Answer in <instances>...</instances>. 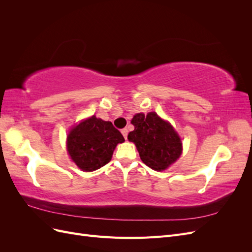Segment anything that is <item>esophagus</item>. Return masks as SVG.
Segmentation results:
<instances>
[{"instance_id": "1", "label": "esophagus", "mask_w": 252, "mask_h": 252, "mask_svg": "<svg viewBox=\"0 0 252 252\" xmlns=\"http://www.w3.org/2000/svg\"><path fill=\"white\" fill-rule=\"evenodd\" d=\"M122 134L124 135V138L127 140V135H128V130L126 128H124V129H122Z\"/></svg>"}]
</instances>
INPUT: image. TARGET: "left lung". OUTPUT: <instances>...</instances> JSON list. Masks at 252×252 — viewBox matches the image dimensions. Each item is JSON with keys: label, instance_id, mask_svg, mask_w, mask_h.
<instances>
[{"label": "left lung", "instance_id": "8db88e82", "mask_svg": "<svg viewBox=\"0 0 252 252\" xmlns=\"http://www.w3.org/2000/svg\"><path fill=\"white\" fill-rule=\"evenodd\" d=\"M134 130L128 140L135 144L144 164L157 171L165 170L180 158L182 142L172 126L156 112L135 114L131 120Z\"/></svg>", "mask_w": 252, "mask_h": 252}]
</instances>
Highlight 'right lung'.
<instances>
[{
    "mask_svg": "<svg viewBox=\"0 0 252 252\" xmlns=\"http://www.w3.org/2000/svg\"><path fill=\"white\" fill-rule=\"evenodd\" d=\"M124 141L111 122L93 116L71 129L67 138V150L82 170L94 171L109 163L114 148Z\"/></svg>",
    "mask_w": 252,
    "mask_h": 252,
    "instance_id": "right-lung-1",
    "label": "right lung"
}]
</instances>
